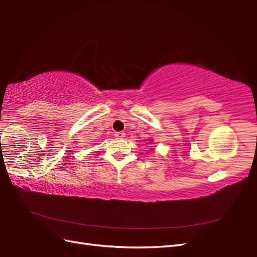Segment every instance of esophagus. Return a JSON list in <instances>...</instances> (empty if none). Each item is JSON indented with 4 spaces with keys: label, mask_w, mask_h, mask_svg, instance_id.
Masks as SVG:
<instances>
[{
    "label": "esophagus",
    "mask_w": 257,
    "mask_h": 257,
    "mask_svg": "<svg viewBox=\"0 0 257 257\" xmlns=\"http://www.w3.org/2000/svg\"><path fill=\"white\" fill-rule=\"evenodd\" d=\"M114 136L116 138H124V137H125V133H123V132H115Z\"/></svg>",
    "instance_id": "34e87169"
}]
</instances>
